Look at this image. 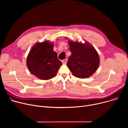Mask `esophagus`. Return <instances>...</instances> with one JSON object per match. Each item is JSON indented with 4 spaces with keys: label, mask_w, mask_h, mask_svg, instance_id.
Wrapping results in <instances>:
<instances>
[{
    "label": "esophagus",
    "mask_w": 128,
    "mask_h": 128,
    "mask_svg": "<svg viewBox=\"0 0 128 128\" xmlns=\"http://www.w3.org/2000/svg\"><path fill=\"white\" fill-rule=\"evenodd\" d=\"M67 62H68V60H67V59H64V60H62V62L63 63L65 64V63H67Z\"/></svg>",
    "instance_id": "esophagus-1"
}]
</instances>
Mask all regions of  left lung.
I'll return each mask as SVG.
<instances>
[{
    "label": "left lung",
    "mask_w": 128,
    "mask_h": 128,
    "mask_svg": "<svg viewBox=\"0 0 128 128\" xmlns=\"http://www.w3.org/2000/svg\"><path fill=\"white\" fill-rule=\"evenodd\" d=\"M70 56L67 65L73 75L79 78H86L93 75L100 64L99 56L95 48L88 42L68 41Z\"/></svg>",
    "instance_id": "obj_1"
}]
</instances>
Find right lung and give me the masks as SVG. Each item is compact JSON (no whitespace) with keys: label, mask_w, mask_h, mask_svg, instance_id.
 <instances>
[{"label":"right lung","mask_w":128,"mask_h":128,"mask_svg":"<svg viewBox=\"0 0 128 128\" xmlns=\"http://www.w3.org/2000/svg\"><path fill=\"white\" fill-rule=\"evenodd\" d=\"M27 66L32 75L42 80H49L56 76L62 62L53 51V44L48 41L37 42L30 50Z\"/></svg>","instance_id":"right-lung-1"}]
</instances>
